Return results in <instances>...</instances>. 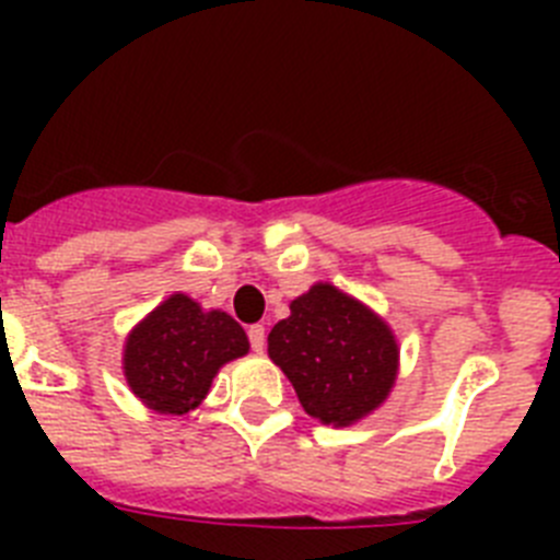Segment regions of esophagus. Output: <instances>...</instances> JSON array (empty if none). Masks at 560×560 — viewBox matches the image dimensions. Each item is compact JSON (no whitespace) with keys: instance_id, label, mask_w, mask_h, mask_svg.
<instances>
[{"instance_id":"34e87169","label":"esophagus","mask_w":560,"mask_h":560,"mask_svg":"<svg viewBox=\"0 0 560 560\" xmlns=\"http://www.w3.org/2000/svg\"><path fill=\"white\" fill-rule=\"evenodd\" d=\"M246 334H249L252 350H255V353H264V348H266V328H264V325H252Z\"/></svg>"}]
</instances>
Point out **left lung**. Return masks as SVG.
Instances as JSON below:
<instances>
[{
	"label": "left lung",
	"instance_id": "left-lung-1",
	"mask_svg": "<svg viewBox=\"0 0 560 560\" xmlns=\"http://www.w3.org/2000/svg\"><path fill=\"white\" fill-rule=\"evenodd\" d=\"M269 355L289 375L311 418L348 427L387 398L398 370V345L370 308L328 283L291 303L271 328Z\"/></svg>",
	"mask_w": 560,
	"mask_h": 560
}]
</instances>
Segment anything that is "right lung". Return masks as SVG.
Listing matches in <instances>:
<instances>
[{"instance_id": "right-lung-1", "label": "right lung", "mask_w": 560, "mask_h": 560, "mask_svg": "<svg viewBox=\"0 0 560 560\" xmlns=\"http://www.w3.org/2000/svg\"><path fill=\"white\" fill-rule=\"evenodd\" d=\"M249 350L244 328L224 311H201L173 294L131 330L122 355L128 387L156 412L185 415L201 404L221 364Z\"/></svg>"}]
</instances>
